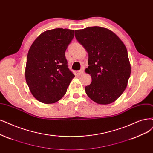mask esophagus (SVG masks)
<instances>
[{
    "label": "esophagus",
    "instance_id": "1",
    "mask_svg": "<svg viewBox=\"0 0 153 153\" xmlns=\"http://www.w3.org/2000/svg\"><path fill=\"white\" fill-rule=\"evenodd\" d=\"M83 73H84V71H83V70H80V71H77V74L79 76H81Z\"/></svg>",
    "mask_w": 153,
    "mask_h": 153
}]
</instances>
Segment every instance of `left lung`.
I'll return each mask as SVG.
<instances>
[{"instance_id": "left-lung-1", "label": "left lung", "mask_w": 153, "mask_h": 153, "mask_svg": "<svg viewBox=\"0 0 153 153\" xmlns=\"http://www.w3.org/2000/svg\"><path fill=\"white\" fill-rule=\"evenodd\" d=\"M75 36L88 53L85 72L92 82L85 87L87 95L98 104L114 102L125 91L131 76L125 45L114 32L99 26L75 30Z\"/></svg>"}]
</instances>
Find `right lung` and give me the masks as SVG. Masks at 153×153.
<instances>
[{
    "label": "right lung",
    "mask_w": 153,
    "mask_h": 153,
    "mask_svg": "<svg viewBox=\"0 0 153 153\" xmlns=\"http://www.w3.org/2000/svg\"><path fill=\"white\" fill-rule=\"evenodd\" d=\"M74 36L72 30H47L36 38L28 51L26 81L33 97L43 103L60 100L75 77L68 68L65 56Z\"/></svg>",
    "instance_id": "right-lung-1"
}]
</instances>
